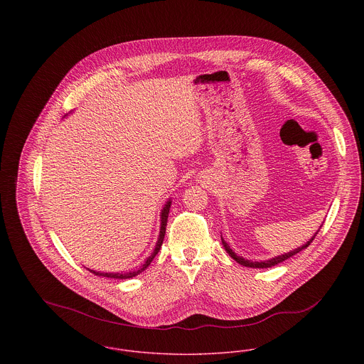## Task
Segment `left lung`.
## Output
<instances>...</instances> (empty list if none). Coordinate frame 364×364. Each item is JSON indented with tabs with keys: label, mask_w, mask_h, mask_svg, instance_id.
I'll use <instances>...</instances> for the list:
<instances>
[{
	"label": "left lung",
	"mask_w": 364,
	"mask_h": 364,
	"mask_svg": "<svg viewBox=\"0 0 364 364\" xmlns=\"http://www.w3.org/2000/svg\"><path fill=\"white\" fill-rule=\"evenodd\" d=\"M321 227H322V225H321ZM321 227H319V228H321ZM318 231H319V230H318ZM318 231L314 234V237H312L311 240H310V241H307V244H304L303 247H299V248H296L294 251H290V252H287V254H284V255H279V257H276V258H272V259L269 260H263V262H252V260L244 259L242 257H238V255H235V252H232V250H231V248H230V245L223 240V237H221V242H223L224 250L228 252V255H230L232 259L235 260V262H238L240 264L247 266V267H258V269H263V267H272V266H274V264H279L280 262L289 259V258H291L293 255L299 254L300 251L306 250V248L311 244L312 240L315 238V235L318 234Z\"/></svg>",
	"instance_id": "1"
}]
</instances>
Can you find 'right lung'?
Here are the masks:
<instances>
[{"instance_id":"right-lung-1","label":"right lung","mask_w":364,"mask_h":364,"mask_svg":"<svg viewBox=\"0 0 364 364\" xmlns=\"http://www.w3.org/2000/svg\"><path fill=\"white\" fill-rule=\"evenodd\" d=\"M169 208H171V200H168V202L165 203L164 208L161 210V228H159V237H158V241H156V248H154L153 254L147 258V260L143 263V266H141L139 270L127 272V273H105V272H95V270H90V269H88V270L92 272V273L97 274V276H104V277H110V279H130V277H134V276L140 274L143 270H146V269L149 267V264L156 258L158 251L161 250V245H162V241H164V237H165V230H166V221H168Z\"/></svg>"}]
</instances>
